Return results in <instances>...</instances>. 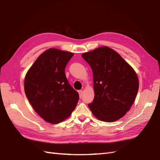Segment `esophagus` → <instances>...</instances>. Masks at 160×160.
I'll return each mask as SVG.
<instances>
[{
    "label": "esophagus",
    "instance_id": "esophagus-1",
    "mask_svg": "<svg viewBox=\"0 0 160 160\" xmlns=\"http://www.w3.org/2000/svg\"><path fill=\"white\" fill-rule=\"evenodd\" d=\"M78 93H79V97L81 98L82 95H83V92H82V90H79V91H78Z\"/></svg>",
    "mask_w": 160,
    "mask_h": 160
}]
</instances>
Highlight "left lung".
Wrapping results in <instances>:
<instances>
[{
  "label": "left lung",
  "instance_id": "left-lung-1",
  "mask_svg": "<svg viewBox=\"0 0 160 160\" xmlns=\"http://www.w3.org/2000/svg\"><path fill=\"white\" fill-rule=\"evenodd\" d=\"M92 68L94 99L88 106L104 122L116 121L126 114L139 89L135 71L120 55L107 46L82 54Z\"/></svg>",
  "mask_w": 160,
  "mask_h": 160
}]
</instances>
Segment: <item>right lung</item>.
Segmentation results:
<instances>
[{
    "label": "right lung",
    "mask_w": 160,
    "mask_h": 160,
    "mask_svg": "<svg viewBox=\"0 0 160 160\" xmlns=\"http://www.w3.org/2000/svg\"><path fill=\"white\" fill-rule=\"evenodd\" d=\"M73 55L50 48L36 59L25 75L28 100L48 122L57 124L67 118L79 101V93L68 83L64 70Z\"/></svg>",
    "instance_id": "1"
}]
</instances>
